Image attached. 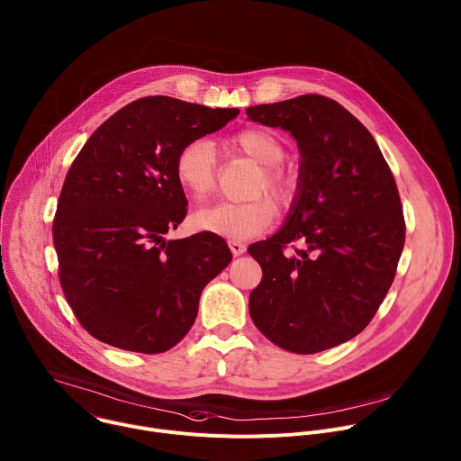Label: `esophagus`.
I'll use <instances>...</instances> for the list:
<instances>
[{
    "label": "esophagus",
    "mask_w": 461,
    "mask_h": 461,
    "mask_svg": "<svg viewBox=\"0 0 461 461\" xmlns=\"http://www.w3.org/2000/svg\"><path fill=\"white\" fill-rule=\"evenodd\" d=\"M228 246H230V249H231V253H233L235 257H240V255L246 251V244H242V242H239V240H230Z\"/></svg>",
    "instance_id": "obj_1"
}]
</instances>
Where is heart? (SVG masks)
<instances>
[{
    "label": "heart",
    "mask_w": 461,
    "mask_h": 461,
    "mask_svg": "<svg viewBox=\"0 0 461 461\" xmlns=\"http://www.w3.org/2000/svg\"><path fill=\"white\" fill-rule=\"evenodd\" d=\"M230 146L262 168L251 192L253 197L267 192L282 206L291 203L294 185L293 179L278 168L285 149L275 133L260 128H248L233 135L230 139ZM215 167L217 161L212 142L208 139H194L179 149L174 176L177 185L188 195L195 201H204L213 194L217 185ZM275 217L276 208L273 201L258 197L246 204L222 203L203 208L194 215V224L201 231L217 237L246 240L266 231L273 224Z\"/></svg>",
    "instance_id": "obj_1"
}]
</instances>
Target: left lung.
Instances as JSON below:
<instances>
[{"label": "left lung", "instance_id": "1", "mask_svg": "<svg viewBox=\"0 0 461 461\" xmlns=\"http://www.w3.org/2000/svg\"><path fill=\"white\" fill-rule=\"evenodd\" d=\"M246 115L289 131L300 153L285 222L248 248L262 267L251 321L285 351L331 349L364 331L393 284L405 242L394 177L369 130L330 97L257 104ZM294 240L306 248L284 254Z\"/></svg>", "mask_w": 461, "mask_h": 461}]
</instances>
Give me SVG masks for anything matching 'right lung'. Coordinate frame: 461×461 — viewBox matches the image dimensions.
Wrapping results in <instances>:
<instances>
[{
  "label": "right lung",
  "instance_id": "obj_1",
  "mask_svg": "<svg viewBox=\"0 0 461 461\" xmlns=\"http://www.w3.org/2000/svg\"><path fill=\"white\" fill-rule=\"evenodd\" d=\"M239 108L168 95L137 99L106 119L72 163L52 226L59 280L97 340L158 355L195 322L204 285L230 262L224 239L165 235L186 217L174 176L179 149L226 126Z\"/></svg>",
  "mask_w": 461,
  "mask_h": 461
}]
</instances>
